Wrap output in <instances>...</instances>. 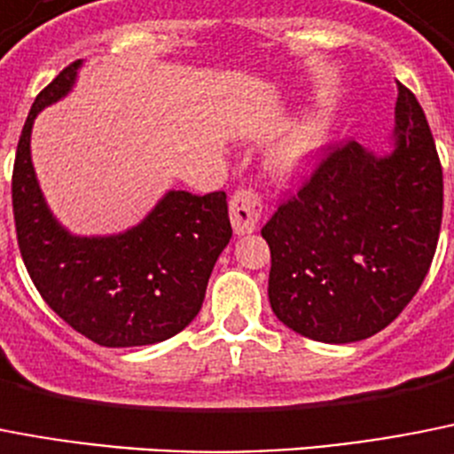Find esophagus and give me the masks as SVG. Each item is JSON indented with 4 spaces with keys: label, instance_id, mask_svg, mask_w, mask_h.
<instances>
[{
    "label": "esophagus",
    "instance_id": "1",
    "mask_svg": "<svg viewBox=\"0 0 454 454\" xmlns=\"http://www.w3.org/2000/svg\"><path fill=\"white\" fill-rule=\"evenodd\" d=\"M262 216V200L254 189H239L231 199V223L238 235H249L258 228Z\"/></svg>",
    "mask_w": 454,
    "mask_h": 454
}]
</instances>
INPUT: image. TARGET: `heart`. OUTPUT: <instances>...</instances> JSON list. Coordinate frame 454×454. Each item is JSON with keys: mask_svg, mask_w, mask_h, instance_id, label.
<instances>
[{"mask_svg": "<svg viewBox=\"0 0 454 454\" xmlns=\"http://www.w3.org/2000/svg\"><path fill=\"white\" fill-rule=\"evenodd\" d=\"M329 139V118L325 114L306 116L297 128L276 141L267 153L265 167L278 180H294L309 171Z\"/></svg>", "mask_w": 454, "mask_h": 454, "instance_id": "obj_1", "label": "heart"}]
</instances>
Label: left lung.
<instances>
[{"label": "left lung", "instance_id": "obj_1", "mask_svg": "<svg viewBox=\"0 0 454 454\" xmlns=\"http://www.w3.org/2000/svg\"><path fill=\"white\" fill-rule=\"evenodd\" d=\"M441 216L434 139L416 96L397 82L393 151L329 145L260 231L271 251V310L310 340L345 345L374 336L423 286Z\"/></svg>", "mask_w": 454, "mask_h": 454}]
</instances>
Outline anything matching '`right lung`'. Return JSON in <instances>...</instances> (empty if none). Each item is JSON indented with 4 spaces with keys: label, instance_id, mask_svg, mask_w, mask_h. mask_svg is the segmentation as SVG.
<instances>
[{
    "label": "right lung",
    "instance_id": "add662e5",
    "mask_svg": "<svg viewBox=\"0 0 454 454\" xmlns=\"http://www.w3.org/2000/svg\"><path fill=\"white\" fill-rule=\"evenodd\" d=\"M82 61L54 77L31 105L13 164L18 247L45 303L102 347L155 345L199 315L232 228L226 192H167L144 222L107 238H80L54 219L31 164L38 112L68 96Z\"/></svg>",
    "mask_w": 454,
    "mask_h": 454
}]
</instances>
